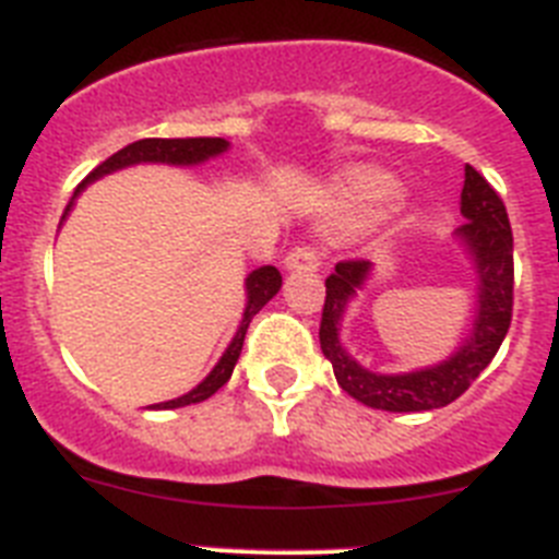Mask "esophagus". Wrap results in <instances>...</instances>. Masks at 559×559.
<instances>
[{
    "mask_svg": "<svg viewBox=\"0 0 559 559\" xmlns=\"http://www.w3.org/2000/svg\"><path fill=\"white\" fill-rule=\"evenodd\" d=\"M284 266L286 270H298V273H314L320 266V255L314 247L298 245L284 255Z\"/></svg>",
    "mask_w": 559,
    "mask_h": 559,
    "instance_id": "esophagus-1",
    "label": "esophagus"
}]
</instances>
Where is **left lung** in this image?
<instances>
[{
  "instance_id": "1",
  "label": "left lung",
  "mask_w": 559,
  "mask_h": 559,
  "mask_svg": "<svg viewBox=\"0 0 559 559\" xmlns=\"http://www.w3.org/2000/svg\"><path fill=\"white\" fill-rule=\"evenodd\" d=\"M461 216L453 239L475 275L473 329L448 360L402 373H380L360 366L340 343V323L357 289L371 275V261H340L326 278V304L320 320V348L332 362L337 385L357 402L391 414H419L459 400L475 377L492 362L512 323V227L507 207L473 165L464 168Z\"/></svg>"
}]
</instances>
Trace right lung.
<instances>
[{
  "mask_svg": "<svg viewBox=\"0 0 559 559\" xmlns=\"http://www.w3.org/2000/svg\"><path fill=\"white\" fill-rule=\"evenodd\" d=\"M227 148H230V143H227L225 138H174V140L148 138V140H138V143H129L126 148H120L118 154H111L109 159H104V163H100L98 168H95V171H92L90 177L75 188L70 205H67L64 216H61V225H64L67 216H70L72 205H75V199L81 197V191H84L90 182H95V179L106 177V174H115L120 171V168H129V165H140V163H163V165H179V168H191V165H202L207 163V159L219 157V154H225ZM278 289H281V273L275 270V266L266 264V266H259V270H252V273L245 278L247 304H245V314H241V323L239 329H236V334H233L230 346L225 348L219 362L213 366V371L207 373L205 380L199 382L197 388H191L188 394L177 396V400L157 402V405H148V407H154V411H171V407L197 405V402H205L207 396L216 394V391L230 380L233 368H236V362H239V354H241V346H245V334H247V326H250L252 314H259L261 307H266V304L278 295Z\"/></svg>",
  "mask_w": 559,
  "mask_h": 559,
  "instance_id": "obj_1",
  "label": "right lung"
}]
</instances>
